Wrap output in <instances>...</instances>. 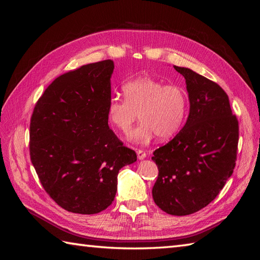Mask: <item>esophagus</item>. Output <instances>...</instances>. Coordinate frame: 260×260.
I'll list each match as a JSON object with an SVG mask.
<instances>
[{"mask_svg":"<svg viewBox=\"0 0 260 260\" xmlns=\"http://www.w3.org/2000/svg\"><path fill=\"white\" fill-rule=\"evenodd\" d=\"M137 155H138V158L139 159H144L145 157H146V153L144 151H142V149H138Z\"/></svg>","mask_w":260,"mask_h":260,"instance_id":"34e87169","label":"esophagus"}]
</instances>
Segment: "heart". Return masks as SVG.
<instances>
[{"mask_svg":"<svg viewBox=\"0 0 260 260\" xmlns=\"http://www.w3.org/2000/svg\"><path fill=\"white\" fill-rule=\"evenodd\" d=\"M124 96L108 101L107 117L114 127L128 133L140 116L142 122L129 139L146 143L154 137L166 140L182 127L187 109V95L182 86L166 84L151 77H141L123 85Z\"/></svg>","mask_w":260,"mask_h":260,"instance_id":"heart-1","label":"heart"}]
</instances>
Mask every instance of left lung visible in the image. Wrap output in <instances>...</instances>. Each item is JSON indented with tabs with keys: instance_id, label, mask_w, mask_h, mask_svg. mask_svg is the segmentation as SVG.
Here are the masks:
<instances>
[{
	"instance_id": "obj_1",
	"label": "left lung",
	"mask_w": 260,
	"mask_h": 260,
	"mask_svg": "<svg viewBox=\"0 0 260 260\" xmlns=\"http://www.w3.org/2000/svg\"><path fill=\"white\" fill-rule=\"evenodd\" d=\"M174 67L185 79L190 114L178 135L153 153L158 177L152 194L165 212L186 216L214 201L232 176L239 121L221 86L191 69Z\"/></svg>"
}]
</instances>
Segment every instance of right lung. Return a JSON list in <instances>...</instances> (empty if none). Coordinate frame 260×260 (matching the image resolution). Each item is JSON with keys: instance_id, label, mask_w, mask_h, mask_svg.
I'll use <instances>...</instances> for the list:
<instances>
[{"instance_id": "1", "label": "right lung", "mask_w": 260, "mask_h": 260, "mask_svg": "<svg viewBox=\"0 0 260 260\" xmlns=\"http://www.w3.org/2000/svg\"><path fill=\"white\" fill-rule=\"evenodd\" d=\"M114 67L106 59L57 77L31 116V162L50 198L75 214L106 209L115 199L118 172L137 160L108 127Z\"/></svg>"}]
</instances>
